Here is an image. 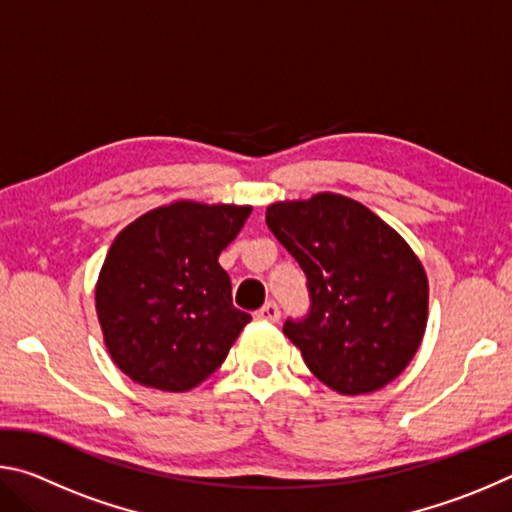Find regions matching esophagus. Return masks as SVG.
I'll use <instances>...</instances> for the list:
<instances>
[{
    "instance_id": "34e87169",
    "label": "esophagus",
    "mask_w": 512,
    "mask_h": 512,
    "mask_svg": "<svg viewBox=\"0 0 512 512\" xmlns=\"http://www.w3.org/2000/svg\"><path fill=\"white\" fill-rule=\"evenodd\" d=\"M257 320H266V323H277L280 320V307L275 302H266V305L255 314Z\"/></svg>"
}]
</instances>
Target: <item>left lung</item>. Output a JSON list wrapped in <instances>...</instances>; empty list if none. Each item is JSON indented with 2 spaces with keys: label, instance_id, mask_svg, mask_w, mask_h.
Segmentation results:
<instances>
[{
  "label": "left lung",
  "instance_id": "1",
  "mask_svg": "<svg viewBox=\"0 0 512 512\" xmlns=\"http://www.w3.org/2000/svg\"><path fill=\"white\" fill-rule=\"evenodd\" d=\"M266 223L307 275L309 316L284 334L341 395L391 384L418 352L429 282L411 246L366 205L320 192L266 207Z\"/></svg>",
  "mask_w": 512,
  "mask_h": 512
}]
</instances>
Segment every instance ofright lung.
<instances>
[{
	"label": "right lung",
	"instance_id": "obj_1",
	"mask_svg": "<svg viewBox=\"0 0 512 512\" xmlns=\"http://www.w3.org/2000/svg\"><path fill=\"white\" fill-rule=\"evenodd\" d=\"M250 205L173 201L128 223L101 266L94 307L108 354L137 384L185 393L228 357L250 323L219 255Z\"/></svg>",
	"mask_w": 512,
	"mask_h": 512
}]
</instances>
